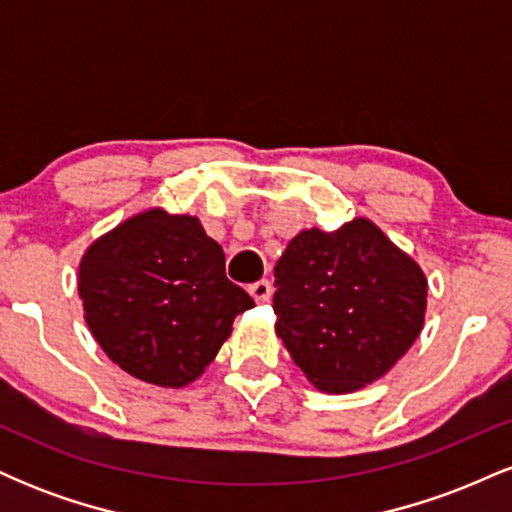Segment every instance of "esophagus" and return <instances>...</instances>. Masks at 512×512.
I'll list each match as a JSON object with an SVG mask.
<instances>
[{
  "mask_svg": "<svg viewBox=\"0 0 512 512\" xmlns=\"http://www.w3.org/2000/svg\"><path fill=\"white\" fill-rule=\"evenodd\" d=\"M248 291L257 303H267L269 298H272V281H269V279L255 281V284L248 286Z\"/></svg>",
  "mask_w": 512,
  "mask_h": 512,
  "instance_id": "34e87169",
  "label": "esophagus"
}]
</instances>
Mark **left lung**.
<instances>
[{"mask_svg":"<svg viewBox=\"0 0 512 512\" xmlns=\"http://www.w3.org/2000/svg\"><path fill=\"white\" fill-rule=\"evenodd\" d=\"M274 276L276 334L317 390L383 378L424 327V272L368 219L301 231Z\"/></svg>","mask_w":512,"mask_h":512,"instance_id":"obj_1","label":"left lung"}]
</instances>
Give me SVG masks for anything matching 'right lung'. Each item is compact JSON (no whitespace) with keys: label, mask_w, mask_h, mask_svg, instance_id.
Segmentation results:
<instances>
[{"label":"right lung","mask_w":512,"mask_h":512,"mask_svg":"<svg viewBox=\"0 0 512 512\" xmlns=\"http://www.w3.org/2000/svg\"><path fill=\"white\" fill-rule=\"evenodd\" d=\"M79 296L93 337L144 383L197 380L255 301L226 276V255L195 216L149 209L86 250Z\"/></svg>","instance_id":"add662e5"}]
</instances>
